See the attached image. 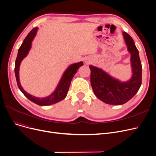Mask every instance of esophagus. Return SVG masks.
Segmentation results:
<instances>
[{
	"label": "esophagus",
	"mask_w": 156,
	"mask_h": 156,
	"mask_svg": "<svg viewBox=\"0 0 156 156\" xmlns=\"http://www.w3.org/2000/svg\"><path fill=\"white\" fill-rule=\"evenodd\" d=\"M85 62L86 64H89L90 62V59H85Z\"/></svg>",
	"instance_id": "obj_1"
}]
</instances>
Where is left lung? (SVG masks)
Instances as JSON below:
<instances>
[{"mask_svg": "<svg viewBox=\"0 0 156 156\" xmlns=\"http://www.w3.org/2000/svg\"><path fill=\"white\" fill-rule=\"evenodd\" d=\"M128 51L131 54L130 62L132 76L126 81L111 76L101 68L90 65V83L98 99L105 104L122 105L127 102L137 93L142 84V64L138 51L133 38L127 33L122 32Z\"/></svg>", "mask_w": 156, "mask_h": 156, "instance_id": "8db88e82", "label": "left lung"}]
</instances>
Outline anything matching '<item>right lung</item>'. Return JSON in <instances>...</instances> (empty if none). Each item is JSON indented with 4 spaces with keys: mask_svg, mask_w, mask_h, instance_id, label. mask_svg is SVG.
<instances>
[{
    "mask_svg": "<svg viewBox=\"0 0 156 156\" xmlns=\"http://www.w3.org/2000/svg\"><path fill=\"white\" fill-rule=\"evenodd\" d=\"M38 29V28L36 27L31 30V31L28 34L26 38H24L23 42L19 48L18 55L17 57H16L15 62L14 71L18 86L20 90L22 92V93L31 102H34L39 105L45 106L55 104L65 99V97L67 95L71 81L74 75H75V74L77 72L78 69L81 66L83 65V63L82 61H81L77 63H74L73 64H71L64 72L58 85H57L56 88L55 89V90L50 95H48L46 97L39 98L36 97L34 95H31L30 94L27 93L23 88L20 83L19 75L20 66L21 61L24 57L28 55L30 50L31 49L32 41L34 40V38L36 36Z\"/></svg>",
    "mask_w": 156,
    "mask_h": 156,
    "instance_id": "obj_1",
    "label": "right lung"
}]
</instances>
